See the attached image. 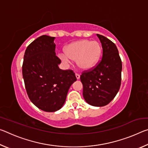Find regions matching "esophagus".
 Wrapping results in <instances>:
<instances>
[{
  "label": "esophagus",
  "mask_w": 148,
  "mask_h": 148,
  "mask_svg": "<svg viewBox=\"0 0 148 148\" xmlns=\"http://www.w3.org/2000/svg\"><path fill=\"white\" fill-rule=\"evenodd\" d=\"M76 79H79V77H80V76L79 74H76Z\"/></svg>",
  "instance_id": "esophagus-1"
}]
</instances>
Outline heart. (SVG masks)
Instances as JSON below:
<instances>
[{"instance_id": "b5f03b06", "label": "heart", "mask_w": 148, "mask_h": 148, "mask_svg": "<svg viewBox=\"0 0 148 148\" xmlns=\"http://www.w3.org/2000/svg\"><path fill=\"white\" fill-rule=\"evenodd\" d=\"M102 47L98 42L81 40L72 42L66 47V53H60V59L65 64L76 61L77 66L83 71L94 67L99 61Z\"/></svg>"}]
</instances>
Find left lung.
<instances>
[{"mask_svg": "<svg viewBox=\"0 0 148 148\" xmlns=\"http://www.w3.org/2000/svg\"><path fill=\"white\" fill-rule=\"evenodd\" d=\"M97 35L102 44V59L91 71L83 72L80 79L85 101L101 107L109 104L119 91L122 62L116 44L102 35Z\"/></svg>", "mask_w": 148, "mask_h": 148, "instance_id": "obj_1", "label": "left lung"}]
</instances>
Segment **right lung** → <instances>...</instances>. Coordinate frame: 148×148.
Returning <instances> with one entry per match:
<instances>
[{
	"label": "right lung",
	"instance_id": "obj_1",
	"mask_svg": "<svg viewBox=\"0 0 148 148\" xmlns=\"http://www.w3.org/2000/svg\"><path fill=\"white\" fill-rule=\"evenodd\" d=\"M55 37L42 35L25 52L22 73L29 98L39 109L53 112L61 109L71 85L76 81L71 70H61L56 55Z\"/></svg>",
	"mask_w": 148,
	"mask_h": 148
}]
</instances>
